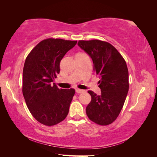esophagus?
<instances>
[{"mask_svg": "<svg viewBox=\"0 0 157 157\" xmlns=\"http://www.w3.org/2000/svg\"><path fill=\"white\" fill-rule=\"evenodd\" d=\"M84 92V90H80V89H76V92L77 94H81Z\"/></svg>", "mask_w": 157, "mask_h": 157, "instance_id": "esophagus-1", "label": "esophagus"}]
</instances>
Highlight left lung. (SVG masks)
<instances>
[{"instance_id":"left-lung-1","label":"left lung","mask_w":157,"mask_h":157,"mask_svg":"<svg viewBox=\"0 0 157 157\" xmlns=\"http://www.w3.org/2000/svg\"><path fill=\"white\" fill-rule=\"evenodd\" d=\"M78 45L91 57L95 74L100 78L101 94L88 92L92 100L86 109L90 121L101 126L115 121L122 110L129 89L124 59L112 44L100 40H79Z\"/></svg>"}]
</instances>
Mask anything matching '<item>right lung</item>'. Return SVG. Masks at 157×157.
Wrapping results in <instances>:
<instances>
[{
    "mask_svg": "<svg viewBox=\"0 0 157 157\" xmlns=\"http://www.w3.org/2000/svg\"><path fill=\"white\" fill-rule=\"evenodd\" d=\"M77 40L49 39L40 41L27 56L23 70L22 92L33 117L52 126L67 116L75 90L59 89L51 83L59 73V63Z\"/></svg>",
    "mask_w": 157,
    "mask_h": 157,
    "instance_id": "obj_1",
    "label": "right lung"
}]
</instances>
